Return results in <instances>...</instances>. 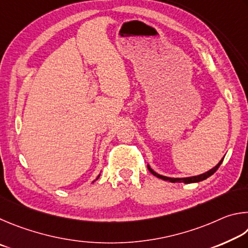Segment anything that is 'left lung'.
Listing matches in <instances>:
<instances>
[{
    "mask_svg": "<svg viewBox=\"0 0 248 248\" xmlns=\"http://www.w3.org/2000/svg\"><path fill=\"white\" fill-rule=\"evenodd\" d=\"M224 159V158H223ZM223 159L221 160V161L217 164V166L214 168V169H211V170H209L208 172H206V173H203V174H201V175H197V176H192V177H184V179H173V177H168V176H163V175H160V174H158V173H155L153 169H151L149 166H148V170L153 173V174L155 175V176H157V177H159V179H161V180H164V181H170V182H172V183H185V184H189V183H196V182H201V181H203V180H206L207 177H209V176H211L212 174H214V173L218 170L219 169V167H220V164L222 163V161H223Z\"/></svg>",
    "mask_w": 248,
    "mask_h": 248,
    "instance_id": "8db88e82",
    "label": "left lung"
}]
</instances>
